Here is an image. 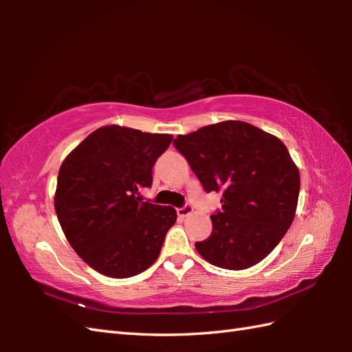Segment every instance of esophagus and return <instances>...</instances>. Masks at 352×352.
Listing matches in <instances>:
<instances>
[{
  "instance_id": "esophagus-1",
  "label": "esophagus",
  "mask_w": 352,
  "mask_h": 352,
  "mask_svg": "<svg viewBox=\"0 0 352 352\" xmlns=\"http://www.w3.org/2000/svg\"><path fill=\"white\" fill-rule=\"evenodd\" d=\"M192 213H193V207L190 204H186L182 208H177V214L180 216V218H188V216Z\"/></svg>"
}]
</instances>
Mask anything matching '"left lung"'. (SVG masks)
<instances>
[{
  "mask_svg": "<svg viewBox=\"0 0 352 352\" xmlns=\"http://www.w3.org/2000/svg\"><path fill=\"white\" fill-rule=\"evenodd\" d=\"M175 148L206 192H221L201 257L231 271L251 267L280 243L295 218L300 170L286 145L248 122L223 121L178 134Z\"/></svg>",
  "mask_w": 352,
  "mask_h": 352,
  "instance_id": "obj_1",
  "label": "left lung"
}]
</instances>
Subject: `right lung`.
I'll return each mask as SVG.
<instances>
[{"label": "right lung", "instance_id": "obj_1", "mask_svg": "<svg viewBox=\"0 0 352 352\" xmlns=\"http://www.w3.org/2000/svg\"><path fill=\"white\" fill-rule=\"evenodd\" d=\"M170 134L121 125L95 130L66 155L54 207L68 242L86 263L110 278H129L157 260L175 208L142 201L153 166Z\"/></svg>", "mask_w": 352, "mask_h": 352}]
</instances>
